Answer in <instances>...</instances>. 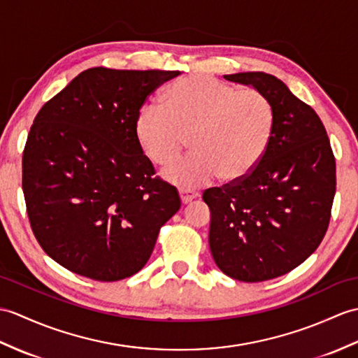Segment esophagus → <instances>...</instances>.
<instances>
[{
  "instance_id": "34e87169",
  "label": "esophagus",
  "mask_w": 358,
  "mask_h": 358,
  "mask_svg": "<svg viewBox=\"0 0 358 358\" xmlns=\"http://www.w3.org/2000/svg\"><path fill=\"white\" fill-rule=\"evenodd\" d=\"M196 195H198V194L195 192V190H192V189H186V187H181V189H180V196H181L182 204L190 203L194 198H196Z\"/></svg>"
}]
</instances>
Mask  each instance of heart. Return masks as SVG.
<instances>
[{"label":"heart","instance_id":"obj_1","mask_svg":"<svg viewBox=\"0 0 358 358\" xmlns=\"http://www.w3.org/2000/svg\"><path fill=\"white\" fill-rule=\"evenodd\" d=\"M274 124V106L262 91L194 74L166 91L163 103L141 108L136 132L141 151L159 166L176 162L189 137L194 152L166 169L164 177L198 187L220 176L224 181L250 176L267 152Z\"/></svg>","mask_w":358,"mask_h":358}]
</instances>
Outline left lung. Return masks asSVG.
Here are the masks:
<instances>
[{"mask_svg": "<svg viewBox=\"0 0 358 358\" xmlns=\"http://www.w3.org/2000/svg\"><path fill=\"white\" fill-rule=\"evenodd\" d=\"M224 78L262 91L276 124L250 176L204 190L209 245L224 274L262 282L294 270L320 245L336 195V159L319 115L280 79L262 71Z\"/></svg>", "mask_w": 358, "mask_h": 358, "instance_id": "left-lung-1", "label": "left lung"}]
</instances>
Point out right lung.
Here are the masks:
<instances>
[{"mask_svg":"<svg viewBox=\"0 0 358 358\" xmlns=\"http://www.w3.org/2000/svg\"><path fill=\"white\" fill-rule=\"evenodd\" d=\"M180 71L88 69L41 108L22 152L33 235L62 267L101 282L145 267L178 190L155 176L136 123Z\"/></svg>","mask_w":358,"mask_h":358,"instance_id":"obj_1","label":"right lung"}]
</instances>
